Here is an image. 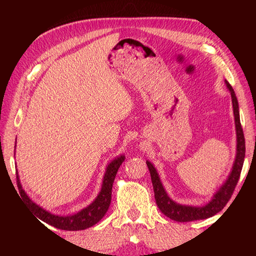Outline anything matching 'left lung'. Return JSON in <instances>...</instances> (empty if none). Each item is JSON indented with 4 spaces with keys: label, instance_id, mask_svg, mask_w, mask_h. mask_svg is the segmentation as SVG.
<instances>
[{
    "label": "left lung",
    "instance_id": "left-lung-1",
    "mask_svg": "<svg viewBox=\"0 0 256 256\" xmlns=\"http://www.w3.org/2000/svg\"><path fill=\"white\" fill-rule=\"evenodd\" d=\"M229 92L232 94V107H234V115H235V124H236V133H237V154L235 159V164L232 166V170L229 175L228 180H226L220 190L214 194L212 200L206 204L204 206H182L172 200L167 196L166 190H164L162 182L159 180V176L156 172L152 164L146 162V166L149 168L151 182H152L154 190V198L156 203L159 208V210L162 212L164 216L170 218L175 222H194V220L206 219L210 216L218 214L222 211L224 206L227 204L228 201L230 200L234 190H235L236 185L240 180V172L244 164L245 158V138L244 132H242L240 118V110H238V102L236 98L235 92H234L232 86L226 81Z\"/></svg>",
    "mask_w": 256,
    "mask_h": 256
}]
</instances>
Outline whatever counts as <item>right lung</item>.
Listing matches in <instances>:
<instances>
[{
	"mask_svg": "<svg viewBox=\"0 0 256 256\" xmlns=\"http://www.w3.org/2000/svg\"><path fill=\"white\" fill-rule=\"evenodd\" d=\"M124 156L116 158L108 164L105 177L102 180V188L100 193L98 194L96 200H94L89 206L84 208L78 214L68 216H60L52 214L50 212L42 209L36 203H34L24 193V190L21 188L19 176L16 175V185H18L19 193L22 200L28 203V206L32 208L34 214L42 222L50 224L55 228L63 229V230H84L89 227L96 224L100 220L108 210L112 200V188L114 183L115 176L118 174V170L120 164L124 162ZM18 174V172H16Z\"/></svg>",
	"mask_w": 256,
	"mask_h": 256,
	"instance_id": "obj_1",
	"label": "right lung"
}]
</instances>
